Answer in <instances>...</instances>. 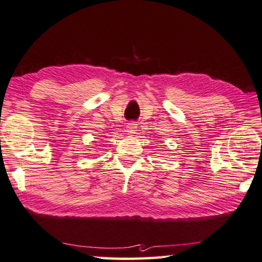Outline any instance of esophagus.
<instances>
[{
	"label": "esophagus",
	"mask_w": 262,
	"mask_h": 262,
	"mask_svg": "<svg viewBox=\"0 0 262 262\" xmlns=\"http://www.w3.org/2000/svg\"><path fill=\"white\" fill-rule=\"evenodd\" d=\"M138 124L136 122H130V123H127V125H126V132L129 133V135H135L136 133V131H137V129H138Z\"/></svg>",
	"instance_id": "1"
}]
</instances>
